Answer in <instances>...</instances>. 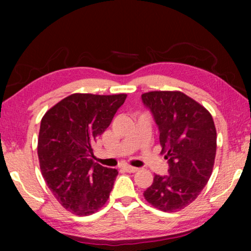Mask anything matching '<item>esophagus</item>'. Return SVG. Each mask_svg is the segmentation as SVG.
I'll return each instance as SVG.
<instances>
[{"label": "esophagus", "instance_id": "esophagus-1", "mask_svg": "<svg viewBox=\"0 0 251 251\" xmlns=\"http://www.w3.org/2000/svg\"><path fill=\"white\" fill-rule=\"evenodd\" d=\"M125 169H126V171H128V173H137V171L139 170L138 168L131 167V166H125Z\"/></svg>", "mask_w": 251, "mask_h": 251}]
</instances>
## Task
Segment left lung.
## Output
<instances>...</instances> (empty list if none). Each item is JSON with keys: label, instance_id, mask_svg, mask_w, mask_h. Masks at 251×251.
I'll use <instances>...</instances> for the list:
<instances>
[{"label": "left lung", "instance_id": "1", "mask_svg": "<svg viewBox=\"0 0 251 251\" xmlns=\"http://www.w3.org/2000/svg\"><path fill=\"white\" fill-rule=\"evenodd\" d=\"M142 99L159 126L161 153H167L169 163V175H155L144 198L159 210H181L198 198L211 176L217 149L214 120L180 91H150Z\"/></svg>", "mask_w": 251, "mask_h": 251}]
</instances>
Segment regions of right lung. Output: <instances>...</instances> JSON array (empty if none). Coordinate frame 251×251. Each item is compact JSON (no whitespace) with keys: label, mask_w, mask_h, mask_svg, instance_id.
<instances>
[{"label":"right lung","mask_w":251,"mask_h":251,"mask_svg":"<svg viewBox=\"0 0 251 251\" xmlns=\"http://www.w3.org/2000/svg\"><path fill=\"white\" fill-rule=\"evenodd\" d=\"M126 98V94H73L41 120V173L54 198L72 214L91 215L108 200L119 173L92 161V144L111 125Z\"/></svg>","instance_id":"1"}]
</instances>
